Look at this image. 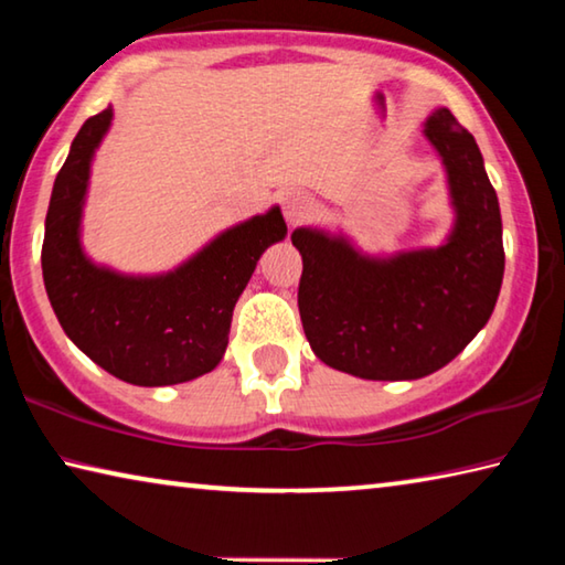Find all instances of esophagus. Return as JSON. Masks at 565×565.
<instances>
[{"label":"esophagus","mask_w":565,"mask_h":565,"mask_svg":"<svg viewBox=\"0 0 565 565\" xmlns=\"http://www.w3.org/2000/svg\"><path fill=\"white\" fill-rule=\"evenodd\" d=\"M311 209H313V202L306 191H291V194L284 199V214H286V222L291 226L301 224L303 218L311 214Z\"/></svg>","instance_id":"1"}]
</instances>
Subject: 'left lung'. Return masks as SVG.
<instances>
[{
  "instance_id": "8db88e82",
  "label": "left lung",
  "mask_w": 565,
  "mask_h": 565,
  "mask_svg": "<svg viewBox=\"0 0 565 565\" xmlns=\"http://www.w3.org/2000/svg\"><path fill=\"white\" fill-rule=\"evenodd\" d=\"M441 154L454 232L436 248L363 256L343 236L296 228L303 271L299 313L327 366L371 381L428 376L461 353L491 319L503 281L499 196L476 139L446 107L426 119Z\"/></svg>"
}]
</instances>
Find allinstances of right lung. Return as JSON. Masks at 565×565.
Wrapping results in <instances>:
<instances>
[{
	"label": "right lung",
	"mask_w": 565,
	"mask_h": 565,
	"mask_svg": "<svg viewBox=\"0 0 565 565\" xmlns=\"http://www.w3.org/2000/svg\"><path fill=\"white\" fill-rule=\"evenodd\" d=\"M109 124L111 107L84 121L56 174L42 244L46 296L66 337L111 376L134 386L184 384L222 361L238 296L262 254L286 236V222L274 206L161 276L92 264L79 222L94 149Z\"/></svg>",
	"instance_id": "1"
}]
</instances>
